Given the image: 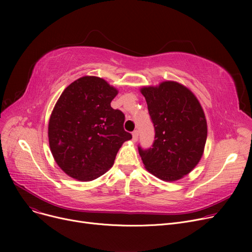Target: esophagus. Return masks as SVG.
Returning <instances> with one entry per match:
<instances>
[{"instance_id":"obj_1","label":"esophagus","mask_w":252,"mask_h":252,"mask_svg":"<svg viewBox=\"0 0 252 252\" xmlns=\"http://www.w3.org/2000/svg\"><path fill=\"white\" fill-rule=\"evenodd\" d=\"M138 138H139L138 130H134V131H133V141H134V142H137Z\"/></svg>"}]
</instances>
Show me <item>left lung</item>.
I'll use <instances>...</instances> for the list:
<instances>
[{
    "instance_id": "1",
    "label": "left lung",
    "mask_w": 252,
    "mask_h": 252,
    "mask_svg": "<svg viewBox=\"0 0 252 252\" xmlns=\"http://www.w3.org/2000/svg\"><path fill=\"white\" fill-rule=\"evenodd\" d=\"M155 129L152 148L138 147L149 173L166 182L188 175L201 159L207 138L204 111L193 93L177 82L144 87Z\"/></svg>"
}]
</instances>
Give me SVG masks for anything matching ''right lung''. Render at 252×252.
I'll return each mask as SVG.
<instances>
[{
	"mask_svg": "<svg viewBox=\"0 0 252 252\" xmlns=\"http://www.w3.org/2000/svg\"><path fill=\"white\" fill-rule=\"evenodd\" d=\"M118 91L103 78L83 76L66 88L49 121L50 149L69 177L93 181L114 163L122 145L131 139L125 114L111 107Z\"/></svg>",
	"mask_w": 252,
	"mask_h": 252,
	"instance_id": "add662e5",
	"label": "right lung"
}]
</instances>
